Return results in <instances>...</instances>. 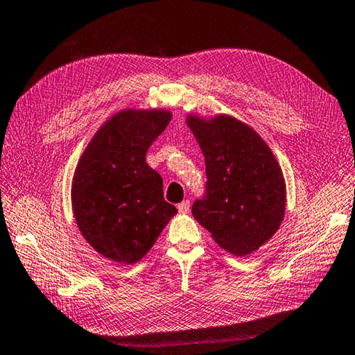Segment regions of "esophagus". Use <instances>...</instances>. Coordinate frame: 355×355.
<instances>
[{
	"mask_svg": "<svg viewBox=\"0 0 355 355\" xmlns=\"http://www.w3.org/2000/svg\"><path fill=\"white\" fill-rule=\"evenodd\" d=\"M177 207H178V212H180V214H187V212H189L191 203H189V201H187V200H184V201H182V203H180Z\"/></svg>",
	"mask_w": 355,
	"mask_h": 355,
	"instance_id": "1",
	"label": "esophagus"
}]
</instances>
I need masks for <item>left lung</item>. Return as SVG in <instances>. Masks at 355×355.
Segmentation results:
<instances>
[{
    "label": "left lung",
    "mask_w": 355,
    "mask_h": 355,
    "mask_svg": "<svg viewBox=\"0 0 355 355\" xmlns=\"http://www.w3.org/2000/svg\"><path fill=\"white\" fill-rule=\"evenodd\" d=\"M187 128L206 163V196L192 215L225 251L246 257L279 231L286 184L272 150L257 132L231 115L189 114Z\"/></svg>",
    "instance_id": "left-lung-1"
}]
</instances>
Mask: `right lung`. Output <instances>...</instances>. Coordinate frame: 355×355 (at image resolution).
Instances as JSON below:
<instances>
[{
	"instance_id": "right-lung-1",
	"label": "right lung",
	"mask_w": 355,
	"mask_h": 355,
	"mask_svg": "<svg viewBox=\"0 0 355 355\" xmlns=\"http://www.w3.org/2000/svg\"><path fill=\"white\" fill-rule=\"evenodd\" d=\"M166 109H124L95 132L78 159L72 209L80 232L106 259L134 265L177 214L146 152L168 128Z\"/></svg>"
}]
</instances>
